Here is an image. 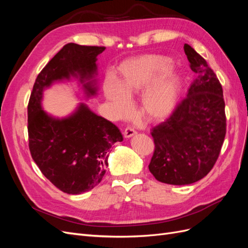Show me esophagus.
Here are the masks:
<instances>
[{"instance_id":"obj_1","label":"esophagus","mask_w":248,"mask_h":248,"mask_svg":"<svg viewBox=\"0 0 248 248\" xmlns=\"http://www.w3.org/2000/svg\"><path fill=\"white\" fill-rule=\"evenodd\" d=\"M136 133H137L136 130L132 129L131 127H127V128L124 130V137H125L126 139H129V138L133 137Z\"/></svg>"}]
</instances>
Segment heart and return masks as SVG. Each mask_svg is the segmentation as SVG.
Returning a JSON list of instances; mask_svg holds the SVG:
<instances>
[{
  "label": "heart",
  "mask_w": 248,
  "mask_h": 248,
  "mask_svg": "<svg viewBox=\"0 0 248 248\" xmlns=\"http://www.w3.org/2000/svg\"><path fill=\"white\" fill-rule=\"evenodd\" d=\"M170 59L147 55L124 61L119 67V82L108 78L103 85L107 99L119 117L132 110L130 98L146 91L141 97L140 112L150 121H162L175 111L182 88L179 72L170 68Z\"/></svg>",
  "instance_id": "heart-1"
}]
</instances>
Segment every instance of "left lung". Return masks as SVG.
<instances>
[{
    "mask_svg": "<svg viewBox=\"0 0 248 248\" xmlns=\"http://www.w3.org/2000/svg\"><path fill=\"white\" fill-rule=\"evenodd\" d=\"M184 51L198 77L170 118L151 131L155 150L149 170L159 182L171 185L191 184L207 176L227 131L218 78L188 44H184Z\"/></svg>",
    "mask_w": 248,
    "mask_h": 248,
    "instance_id": "8db88e82",
    "label": "left lung"
}]
</instances>
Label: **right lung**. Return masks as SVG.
Returning <instances> with one entry per match:
<instances>
[{"label": "right lung", "mask_w": 248, "mask_h": 248, "mask_svg": "<svg viewBox=\"0 0 248 248\" xmlns=\"http://www.w3.org/2000/svg\"><path fill=\"white\" fill-rule=\"evenodd\" d=\"M103 46L68 43L37 77L28 106L29 148L42 174L57 188L80 194L98 185L108 166L111 146L122 141L118 127L85 103L66 118H54L41 107L43 91L55 81L78 78L87 97L97 94V56Z\"/></svg>", "instance_id": "add662e5"}]
</instances>
